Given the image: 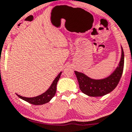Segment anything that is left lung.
Listing matches in <instances>:
<instances>
[{"label":"left lung","instance_id":"8db88e82","mask_svg":"<svg viewBox=\"0 0 132 132\" xmlns=\"http://www.w3.org/2000/svg\"><path fill=\"white\" fill-rule=\"evenodd\" d=\"M124 51L122 48L121 61L119 66L108 78L102 79H93L83 73L74 71L79 83V88L83 93L92 97H100L110 93L115 89L119 82L124 68Z\"/></svg>","mask_w":132,"mask_h":132}]
</instances>
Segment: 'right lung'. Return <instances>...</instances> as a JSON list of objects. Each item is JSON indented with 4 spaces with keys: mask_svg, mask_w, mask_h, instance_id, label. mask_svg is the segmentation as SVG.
Listing matches in <instances>:
<instances>
[{
    "mask_svg": "<svg viewBox=\"0 0 132 132\" xmlns=\"http://www.w3.org/2000/svg\"><path fill=\"white\" fill-rule=\"evenodd\" d=\"M61 74L62 72L60 73L58 75V76L54 79L53 81V83L51 84V87H49V89L46 91L45 92L43 93L42 94L36 97H23V96H20V95H17L22 100H24V101H27V102L29 103L32 104V105H44V104L47 103L49 102L52 98L55 95L56 92V85L57 83H58V80H59L60 78Z\"/></svg>",
    "mask_w": 132,
    "mask_h": 132,
    "instance_id": "right-lung-1",
    "label": "right lung"
}]
</instances>
